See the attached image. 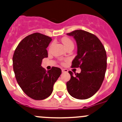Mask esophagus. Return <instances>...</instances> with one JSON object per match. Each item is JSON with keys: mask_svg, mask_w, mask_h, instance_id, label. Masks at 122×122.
I'll use <instances>...</instances> for the list:
<instances>
[{"mask_svg": "<svg viewBox=\"0 0 122 122\" xmlns=\"http://www.w3.org/2000/svg\"><path fill=\"white\" fill-rule=\"evenodd\" d=\"M61 70H62V72H67L68 71L67 69H64V68H62Z\"/></svg>", "mask_w": 122, "mask_h": 122, "instance_id": "esophagus-1", "label": "esophagus"}]
</instances>
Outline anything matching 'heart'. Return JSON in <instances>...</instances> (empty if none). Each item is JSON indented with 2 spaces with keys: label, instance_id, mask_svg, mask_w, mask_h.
<instances>
[{
  "label": "heart",
  "instance_id": "b5f03b06",
  "mask_svg": "<svg viewBox=\"0 0 122 122\" xmlns=\"http://www.w3.org/2000/svg\"><path fill=\"white\" fill-rule=\"evenodd\" d=\"M61 41H62V43H63L64 46L66 48L69 46H70V45H73L72 41L70 39L68 38L67 37H63V38L61 39ZM62 64H64V62H62Z\"/></svg>",
  "mask_w": 122,
  "mask_h": 122
}]
</instances>
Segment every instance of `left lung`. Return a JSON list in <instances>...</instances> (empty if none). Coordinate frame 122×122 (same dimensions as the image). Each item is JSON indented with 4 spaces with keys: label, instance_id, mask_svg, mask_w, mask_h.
<instances>
[{
    "label": "left lung",
    "instance_id": "8db88e82",
    "mask_svg": "<svg viewBox=\"0 0 122 122\" xmlns=\"http://www.w3.org/2000/svg\"><path fill=\"white\" fill-rule=\"evenodd\" d=\"M76 40L77 54L72 62V68H80V73L73 75L66 83L68 92L72 97L85 100L92 97L101 86L107 69L106 51L96 35L83 30L66 33Z\"/></svg>",
    "mask_w": 122,
    "mask_h": 122
}]
</instances>
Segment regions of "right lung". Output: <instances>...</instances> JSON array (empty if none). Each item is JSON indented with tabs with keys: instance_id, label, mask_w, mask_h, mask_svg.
Masks as SVG:
<instances>
[{
	"instance_id": "add662e5",
	"label": "right lung",
	"mask_w": 122,
	"mask_h": 122,
	"mask_svg": "<svg viewBox=\"0 0 122 122\" xmlns=\"http://www.w3.org/2000/svg\"><path fill=\"white\" fill-rule=\"evenodd\" d=\"M51 40L38 32L30 34L20 41L13 55V69L17 83L33 100H42L49 97L61 74L60 68L53 66L46 71L41 66L43 59L48 57L46 48Z\"/></svg>"
}]
</instances>
